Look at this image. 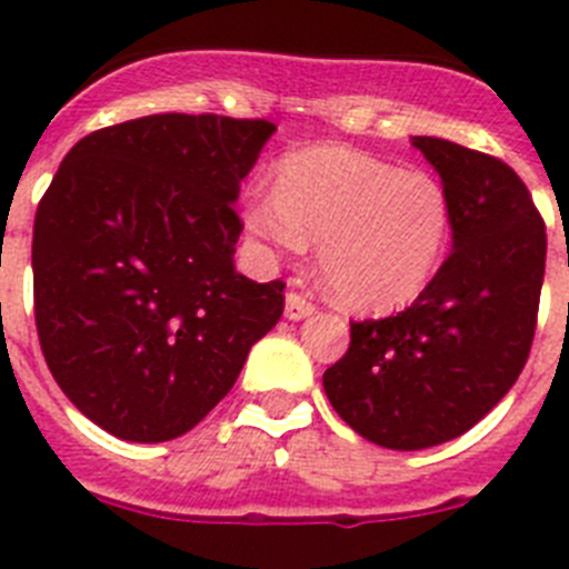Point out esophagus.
<instances>
[{
    "label": "esophagus",
    "instance_id": "esophagus-1",
    "mask_svg": "<svg viewBox=\"0 0 569 569\" xmlns=\"http://www.w3.org/2000/svg\"><path fill=\"white\" fill-rule=\"evenodd\" d=\"M313 313H316L313 301H310L308 296H301V293H296V290H290L288 301H284V316L293 321H299V319H308V316H313Z\"/></svg>",
    "mask_w": 569,
    "mask_h": 569
}]
</instances>
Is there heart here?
<instances>
[{"label":"heart","mask_w":569,"mask_h":569,"mask_svg":"<svg viewBox=\"0 0 569 569\" xmlns=\"http://www.w3.org/2000/svg\"><path fill=\"white\" fill-rule=\"evenodd\" d=\"M244 228L284 256L319 241L333 299L356 313H393L419 299L445 261L453 208L425 170H399L347 148L290 153L276 193L244 204Z\"/></svg>","instance_id":"1"}]
</instances>
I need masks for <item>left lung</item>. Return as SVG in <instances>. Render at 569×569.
I'll return each instance as SVG.
<instances>
[{"mask_svg": "<svg viewBox=\"0 0 569 569\" xmlns=\"http://www.w3.org/2000/svg\"><path fill=\"white\" fill-rule=\"evenodd\" d=\"M413 148L450 196L453 253L407 310L350 321L321 379L336 413L390 450L456 439L505 399L530 356L547 259L545 219L510 164L436 136Z\"/></svg>", "mask_w": 569, "mask_h": 569, "instance_id": "left-lung-1", "label": "left lung"}]
</instances>
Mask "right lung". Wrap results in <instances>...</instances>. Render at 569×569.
Masks as SVG:
<instances>
[{
	"label": "right lung",
	"mask_w": 569,
	"mask_h": 569,
	"mask_svg": "<svg viewBox=\"0 0 569 569\" xmlns=\"http://www.w3.org/2000/svg\"><path fill=\"white\" fill-rule=\"evenodd\" d=\"M268 119L156 113L79 139L33 222V310L50 373L124 441L193 430L284 310L236 273L241 179Z\"/></svg>",
	"instance_id": "1"
}]
</instances>
